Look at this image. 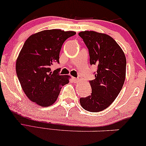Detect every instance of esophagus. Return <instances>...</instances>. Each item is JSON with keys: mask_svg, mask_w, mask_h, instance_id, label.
Segmentation results:
<instances>
[{"mask_svg": "<svg viewBox=\"0 0 146 146\" xmlns=\"http://www.w3.org/2000/svg\"><path fill=\"white\" fill-rule=\"evenodd\" d=\"M72 80L74 83H77L78 81V79L77 78H74V77L72 78Z\"/></svg>", "mask_w": 146, "mask_h": 146, "instance_id": "esophagus-1", "label": "esophagus"}]
</instances>
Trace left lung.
Wrapping results in <instances>:
<instances>
[{
    "mask_svg": "<svg viewBox=\"0 0 146 146\" xmlns=\"http://www.w3.org/2000/svg\"><path fill=\"white\" fill-rule=\"evenodd\" d=\"M88 50L90 65H95V78L90 80L92 93L80 98L83 109L99 112L110 106L123 86L126 72V58L121 48L112 37L95 31L78 33Z\"/></svg>",
    "mask_w": 146,
    "mask_h": 146,
    "instance_id": "left-lung-1",
    "label": "left lung"
}]
</instances>
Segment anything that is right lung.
<instances>
[{"mask_svg": "<svg viewBox=\"0 0 146 146\" xmlns=\"http://www.w3.org/2000/svg\"><path fill=\"white\" fill-rule=\"evenodd\" d=\"M74 31L45 30L32 35L25 42L16 62L18 79L26 96L41 107L54 104L62 86L69 82L68 76L60 74V68L51 70L60 64V52L66 39Z\"/></svg>", "mask_w": 146, "mask_h": 146, "instance_id": "1", "label": "right lung"}]
</instances>
